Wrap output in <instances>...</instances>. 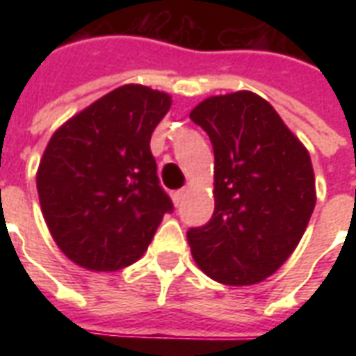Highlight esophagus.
Returning <instances> with one entry per match:
<instances>
[{
	"label": "esophagus",
	"mask_w": 356,
	"mask_h": 356,
	"mask_svg": "<svg viewBox=\"0 0 356 356\" xmlns=\"http://www.w3.org/2000/svg\"><path fill=\"white\" fill-rule=\"evenodd\" d=\"M185 194H186L185 188H181V191H175V193L171 194V198H173V204H175V206H179V204L183 202V198H185Z\"/></svg>",
	"instance_id": "obj_1"
}]
</instances>
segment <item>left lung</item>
<instances>
[{"label":"left lung","instance_id":"1","mask_svg":"<svg viewBox=\"0 0 356 356\" xmlns=\"http://www.w3.org/2000/svg\"><path fill=\"white\" fill-rule=\"evenodd\" d=\"M191 120L208 133L216 156L213 216L186 232L194 261L221 284L261 282L309 225L316 202L311 156L252 91L209 97Z\"/></svg>","mask_w":356,"mask_h":356}]
</instances>
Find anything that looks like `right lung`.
<instances>
[{"mask_svg":"<svg viewBox=\"0 0 356 356\" xmlns=\"http://www.w3.org/2000/svg\"><path fill=\"white\" fill-rule=\"evenodd\" d=\"M170 106L168 93L129 83L53 133L35 185L51 236L76 265L104 273L129 267L173 211L150 152Z\"/></svg>","mask_w":356,"mask_h":356,"instance_id":"obj_1","label":"right lung"}]
</instances>
